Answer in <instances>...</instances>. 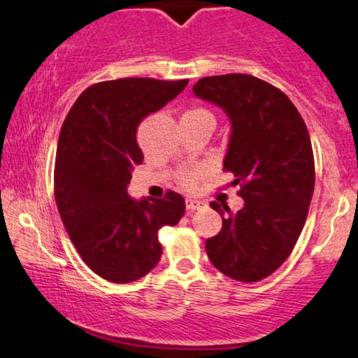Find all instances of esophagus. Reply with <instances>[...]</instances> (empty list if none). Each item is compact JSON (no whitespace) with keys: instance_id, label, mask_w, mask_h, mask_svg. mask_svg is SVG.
I'll use <instances>...</instances> for the list:
<instances>
[{"instance_id":"34e87169","label":"esophagus","mask_w":358,"mask_h":358,"mask_svg":"<svg viewBox=\"0 0 358 358\" xmlns=\"http://www.w3.org/2000/svg\"><path fill=\"white\" fill-rule=\"evenodd\" d=\"M185 205H187V212L190 213V212H195V210H200L205 203L201 200H195V198H187Z\"/></svg>"}]
</instances>
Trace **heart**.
<instances>
[{"instance_id": "obj_1", "label": "heart", "mask_w": 358, "mask_h": 358, "mask_svg": "<svg viewBox=\"0 0 358 358\" xmlns=\"http://www.w3.org/2000/svg\"><path fill=\"white\" fill-rule=\"evenodd\" d=\"M200 118L215 120L212 111L203 108V106H192V108H188L182 115V120H200ZM196 180H198V175L195 173V171H183V173L180 175V183H182V187H185V188L195 187Z\"/></svg>"}]
</instances>
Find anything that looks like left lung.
<instances>
[{"label":"left lung","instance_id":"1","mask_svg":"<svg viewBox=\"0 0 358 358\" xmlns=\"http://www.w3.org/2000/svg\"><path fill=\"white\" fill-rule=\"evenodd\" d=\"M193 93L230 118L223 170L245 200L236 213L212 201L223 227L206 240V253L227 277L258 282L287 260L307 220L315 187L308 130L285 93L252 75L206 76Z\"/></svg>","mask_w":358,"mask_h":358}]
</instances>
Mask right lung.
Instances as JSON below:
<instances>
[{
	"label": "right lung",
	"instance_id": "1",
	"mask_svg": "<svg viewBox=\"0 0 358 358\" xmlns=\"http://www.w3.org/2000/svg\"><path fill=\"white\" fill-rule=\"evenodd\" d=\"M188 80L122 78L80 94L59 133L55 198L80 257L113 283L145 277L160 262L158 230L185 213L180 193L133 200L127 188L143 162L136 143L141 120L183 92Z\"/></svg>",
	"mask_w": 358,
	"mask_h": 358
}]
</instances>
